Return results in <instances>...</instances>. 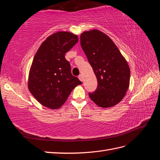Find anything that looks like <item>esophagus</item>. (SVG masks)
Instances as JSON below:
<instances>
[{
    "label": "esophagus",
    "instance_id": "1",
    "mask_svg": "<svg viewBox=\"0 0 160 160\" xmlns=\"http://www.w3.org/2000/svg\"><path fill=\"white\" fill-rule=\"evenodd\" d=\"M79 80L81 81H83V77L82 74H80V75L79 76Z\"/></svg>",
    "mask_w": 160,
    "mask_h": 160
}]
</instances>
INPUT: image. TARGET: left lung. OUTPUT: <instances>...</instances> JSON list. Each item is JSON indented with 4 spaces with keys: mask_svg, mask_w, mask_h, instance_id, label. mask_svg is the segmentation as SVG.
<instances>
[{
    "mask_svg": "<svg viewBox=\"0 0 160 160\" xmlns=\"http://www.w3.org/2000/svg\"><path fill=\"white\" fill-rule=\"evenodd\" d=\"M80 38L98 81L97 90L89 97L99 107H113L122 100L129 87L128 63L112 39L102 31H84Z\"/></svg>",
    "mask_w": 160,
    "mask_h": 160,
    "instance_id": "8db88e82",
    "label": "left lung"
}]
</instances>
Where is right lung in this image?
<instances>
[{"mask_svg": "<svg viewBox=\"0 0 160 160\" xmlns=\"http://www.w3.org/2000/svg\"><path fill=\"white\" fill-rule=\"evenodd\" d=\"M77 35L59 31L42 42L31 63L28 88L44 107L56 109L64 104L74 88L82 83L71 74L65 54L75 45Z\"/></svg>", "mask_w": 160, "mask_h": 160, "instance_id": "1", "label": "right lung"}]
</instances>
